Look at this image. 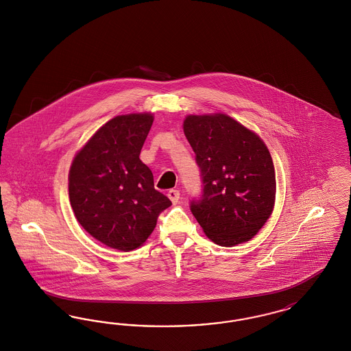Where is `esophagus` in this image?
<instances>
[{
	"mask_svg": "<svg viewBox=\"0 0 351 351\" xmlns=\"http://www.w3.org/2000/svg\"><path fill=\"white\" fill-rule=\"evenodd\" d=\"M169 199H171V202L173 204V205H176L178 202H179V198H180V193H179V191H176V189H171L169 193Z\"/></svg>",
	"mask_w": 351,
	"mask_h": 351,
	"instance_id": "obj_1",
	"label": "esophagus"
}]
</instances>
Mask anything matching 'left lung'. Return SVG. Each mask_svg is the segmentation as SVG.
<instances>
[{"mask_svg": "<svg viewBox=\"0 0 351 351\" xmlns=\"http://www.w3.org/2000/svg\"><path fill=\"white\" fill-rule=\"evenodd\" d=\"M182 127L204 182L202 199L191 206L194 218L220 246L252 240L276 198L275 167L265 141L223 112L186 115Z\"/></svg>", "mask_w": 351, "mask_h": 351, "instance_id": "8db88e82", "label": "left lung"}]
</instances>
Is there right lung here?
I'll return each mask as SVG.
<instances>
[{"instance_id":"1","label":"right lung","mask_w":351,"mask_h":351,"mask_svg":"<svg viewBox=\"0 0 351 351\" xmlns=\"http://www.w3.org/2000/svg\"><path fill=\"white\" fill-rule=\"evenodd\" d=\"M152 112L118 115L98 128L75 154L69 197L75 218L97 241L132 252L143 246L171 201L154 189L140 153Z\"/></svg>"}]
</instances>
